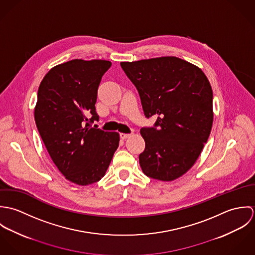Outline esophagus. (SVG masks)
<instances>
[{"label":"esophagus","instance_id":"1","mask_svg":"<svg viewBox=\"0 0 255 255\" xmlns=\"http://www.w3.org/2000/svg\"><path fill=\"white\" fill-rule=\"evenodd\" d=\"M129 136H130V134H128V133H121V134H120V137H121V139H123V140L128 138Z\"/></svg>","mask_w":255,"mask_h":255}]
</instances>
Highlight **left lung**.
I'll use <instances>...</instances> for the list:
<instances>
[{"label":"left lung","instance_id":"left-lung-1","mask_svg":"<svg viewBox=\"0 0 255 255\" xmlns=\"http://www.w3.org/2000/svg\"><path fill=\"white\" fill-rule=\"evenodd\" d=\"M121 67L136 87L144 116L153 127L140 133L145 149L139 155L147 177L174 181L199 157L213 124V92L197 67L176 57L123 62Z\"/></svg>","mask_w":255,"mask_h":255}]
</instances>
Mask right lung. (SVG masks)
<instances>
[{"instance_id": "1", "label": "right lung", "mask_w": 255, "mask_h": 255, "mask_svg": "<svg viewBox=\"0 0 255 255\" xmlns=\"http://www.w3.org/2000/svg\"><path fill=\"white\" fill-rule=\"evenodd\" d=\"M112 66L103 60H72L51 69L41 81L34 118L54 164L79 185L100 181L120 141L117 132L91 127L102 76Z\"/></svg>"}]
</instances>
